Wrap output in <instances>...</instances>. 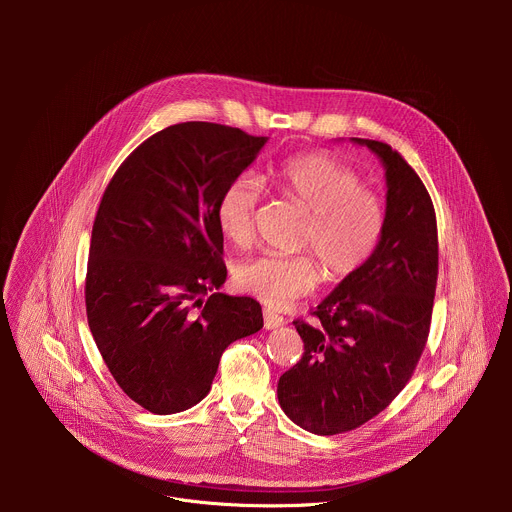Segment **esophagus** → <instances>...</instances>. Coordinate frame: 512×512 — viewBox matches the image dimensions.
I'll return each instance as SVG.
<instances>
[{
    "label": "esophagus",
    "instance_id": "1",
    "mask_svg": "<svg viewBox=\"0 0 512 512\" xmlns=\"http://www.w3.org/2000/svg\"><path fill=\"white\" fill-rule=\"evenodd\" d=\"M283 316H279L277 312H273V310H263V324H265V328L267 330H273V328H279V326H283Z\"/></svg>",
    "mask_w": 512,
    "mask_h": 512
}]
</instances>
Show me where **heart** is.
<instances>
[{
  "label": "heart",
  "instance_id": "b5f03b06",
  "mask_svg": "<svg viewBox=\"0 0 512 512\" xmlns=\"http://www.w3.org/2000/svg\"><path fill=\"white\" fill-rule=\"evenodd\" d=\"M281 196L310 212L302 247L311 253H261L239 261L235 283L257 300L281 308L310 294L326 269L328 279L340 281L356 273L375 253L385 208L381 198L362 186L360 176L324 152L298 154L269 172ZM263 188L251 174L231 178L214 204L218 231L233 247H247L255 233V210Z\"/></svg>",
  "mask_w": 512,
  "mask_h": 512
}]
</instances>
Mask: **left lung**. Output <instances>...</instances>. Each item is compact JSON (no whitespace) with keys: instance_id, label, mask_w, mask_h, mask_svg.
Returning a JSON list of instances; mask_svg holds the SVG:
<instances>
[{"instance_id":"left-lung-1","label":"left lung","mask_w":512,"mask_h":512,"mask_svg":"<svg viewBox=\"0 0 512 512\" xmlns=\"http://www.w3.org/2000/svg\"><path fill=\"white\" fill-rule=\"evenodd\" d=\"M385 164L381 241L310 314L294 320L302 358L279 377L285 415L318 435L352 431L409 383L423 354L437 283V223L427 188L391 145L358 139Z\"/></svg>"}]
</instances>
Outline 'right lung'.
<instances>
[{"label":"right lung","instance_id":"add662e5","mask_svg":"<svg viewBox=\"0 0 512 512\" xmlns=\"http://www.w3.org/2000/svg\"><path fill=\"white\" fill-rule=\"evenodd\" d=\"M265 141L218 123L170 125L137 145L103 192L87 320L121 391L156 415L204 399L225 348L263 328L259 302L214 294L227 279L214 204Z\"/></svg>","mask_w":512,"mask_h":512}]
</instances>
